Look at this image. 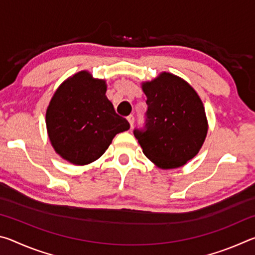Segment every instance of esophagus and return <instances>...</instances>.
<instances>
[{"label": "esophagus", "instance_id": "34e87169", "mask_svg": "<svg viewBox=\"0 0 255 255\" xmlns=\"http://www.w3.org/2000/svg\"><path fill=\"white\" fill-rule=\"evenodd\" d=\"M127 120H128V123L130 124V127L132 128V126H133V122H135V118H133V116H129V117L127 118Z\"/></svg>", "mask_w": 255, "mask_h": 255}]
</instances>
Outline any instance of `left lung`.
<instances>
[{"label": "left lung", "mask_w": 255, "mask_h": 255, "mask_svg": "<svg viewBox=\"0 0 255 255\" xmlns=\"http://www.w3.org/2000/svg\"><path fill=\"white\" fill-rule=\"evenodd\" d=\"M148 110L145 130H133L143 153L163 170L178 169L199 153L208 131L204 103L187 81L169 72L141 83Z\"/></svg>", "instance_id": "left-lung-1"}]
</instances>
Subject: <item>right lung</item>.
<instances>
[{"instance_id":"1","label":"right lung","mask_w":255,"mask_h":255,"mask_svg":"<svg viewBox=\"0 0 255 255\" xmlns=\"http://www.w3.org/2000/svg\"><path fill=\"white\" fill-rule=\"evenodd\" d=\"M107 82L81 71L56 90L46 110L50 144L60 157L86 165L109 147L114 137L130 126L106 96Z\"/></svg>"}]
</instances>
